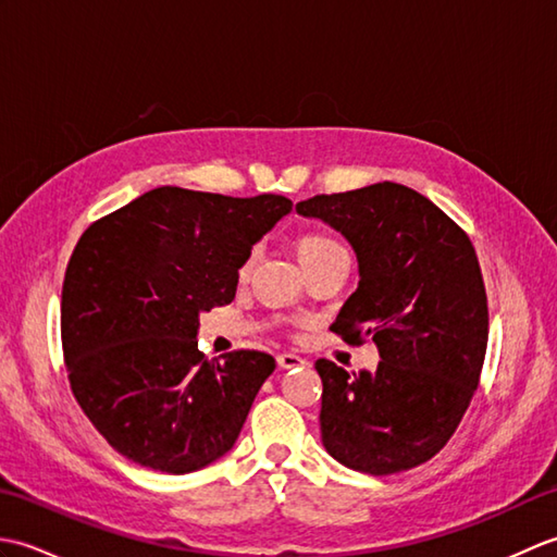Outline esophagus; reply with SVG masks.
<instances>
[{
  "instance_id": "1",
  "label": "esophagus",
  "mask_w": 557,
  "mask_h": 557,
  "mask_svg": "<svg viewBox=\"0 0 557 557\" xmlns=\"http://www.w3.org/2000/svg\"><path fill=\"white\" fill-rule=\"evenodd\" d=\"M277 366L280 369H304L306 359L299 357V354H292V351H282L277 357Z\"/></svg>"
}]
</instances>
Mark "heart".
I'll return each mask as SVG.
<instances>
[{
  "label": "heart",
  "instance_id": "obj_1",
  "mask_svg": "<svg viewBox=\"0 0 557 557\" xmlns=\"http://www.w3.org/2000/svg\"><path fill=\"white\" fill-rule=\"evenodd\" d=\"M337 251H345V248H342V244L337 239H333V236L321 234V232H306L297 239V256L301 260V265L313 263V260L330 256V253H337ZM251 263H253V256H248L239 270L242 275H246Z\"/></svg>",
  "mask_w": 557,
  "mask_h": 557
}]
</instances>
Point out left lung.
I'll use <instances>...</instances> for the list:
<instances>
[{"label":"left lung","mask_w":557,"mask_h":557,"mask_svg":"<svg viewBox=\"0 0 557 557\" xmlns=\"http://www.w3.org/2000/svg\"><path fill=\"white\" fill-rule=\"evenodd\" d=\"M351 244L359 287L333 333L375 342L377 369L315 361L321 437L363 474L407 471L441 453L476 393L488 345V299L467 232L409 186L381 182L297 203Z\"/></svg>","instance_id":"obj_1"}]
</instances>
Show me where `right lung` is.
Masks as SVG:
<instances>
[{
  "mask_svg": "<svg viewBox=\"0 0 557 557\" xmlns=\"http://www.w3.org/2000/svg\"><path fill=\"white\" fill-rule=\"evenodd\" d=\"M292 210L160 186L92 222L69 258L62 347L83 413L116 453L188 474L230 453L275 359H206L198 315L234 299L256 242Z\"/></svg>",
  "mask_w": 557,
  "mask_h": 557,
  "instance_id": "right-lung-1",
  "label": "right lung"
}]
</instances>
